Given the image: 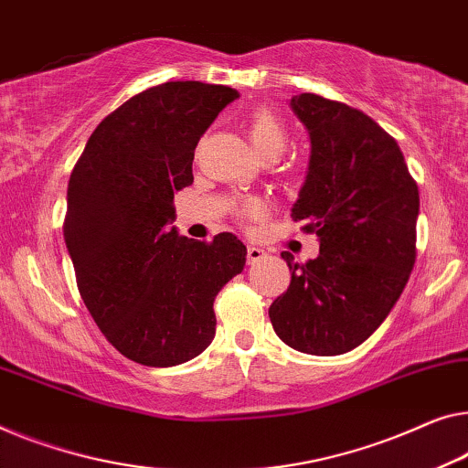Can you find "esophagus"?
<instances>
[{
	"mask_svg": "<svg viewBox=\"0 0 468 468\" xmlns=\"http://www.w3.org/2000/svg\"><path fill=\"white\" fill-rule=\"evenodd\" d=\"M264 258V250L258 248V246H248V262H256Z\"/></svg>",
	"mask_w": 468,
	"mask_h": 468,
	"instance_id": "1",
	"label": "esophagus"
}]
</instances>
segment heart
<instances>
[{"label":"heart","instance_id":"1","mask_svg":"<svg viewBox=\"0 0 468 468\" xmlns=\"http://www.w3.org/2000/svg\"><path fill=\"white\" fill-rule=\"evenodd\" d=\"M246 134L248 141L252 143L254 151L262 159H277L288 146V132H285L283 122L269 109H258L250 115L246 123ZM241 212L248 216V218H258L262 216L264 207L261 201L250 199L241 206Z\"/></svg>","mask_w":468,"mask_h":468}]
</instances>
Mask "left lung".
I'll return each mask as SVG.
<instances>
[{
  "mask_svg": "<svg viewBox=\"0 0 468 468\" xmlns=\"http://www.w3.org/2000/svg\"><path fill=\"white\" fill-rule=\"evenodd\" d=\"M290 107L311 141L292 218L317 235L319 256L298 264L282 254L292 282L269 317L288 346L332 357L372 336L399 301L420 197L395 138L372 117L317 94L292 96Z\"/></svg>",
  "mask_w": 468,
  "mask_h": 468,
  "instance_id": "8db88e82",
  "label": "left lung"
}]
</instances>
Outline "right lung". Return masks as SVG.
Here are the masks:
<instances>
[{
	"label": "right lung",
	"mask_w": 468,
	"mask_h": 468,
	"mask_svg": "<svg viewBox=\"0 0 468 468\" xmlns=\"http://www.w3.org/2000/svg\"><path fill=\"white\" fill-rule=\"evenodd\" d=\"M239 92L167 81L104 117L67 189L65 243L80 294L104 338L149 367L185 364L216 334L214 298L241 273L233 233L195 241L170 227L174 193L193 183L195 146Z\"/></svg>",
	"instance_id": "add662e5"
}]
</instances>
